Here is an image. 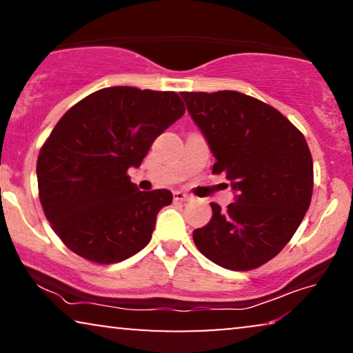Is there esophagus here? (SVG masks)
<instances>
[{
    "instance_id": "esophagus-1",
    "label": "esophagus",
    "mask_w": 353,
    "mask_h": 353,
    "mask_svg": "<svg viewBox=\"0 0 353 353\" xmlns=\"http://www.w3.org/2000/svg\"><path fill=\"white\" fill-rule=\"evenodd\" d=\"M173 197H175V201H190L191 199V197L183 191H175L173 192Z\"/></svg>"
}]
</instances>
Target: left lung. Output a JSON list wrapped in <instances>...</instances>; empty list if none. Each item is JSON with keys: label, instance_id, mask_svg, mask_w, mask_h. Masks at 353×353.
Returning a JSON list of instances; mask_svg holds the SVG:
<instances>
[{"label": "left lung", "instance_id": "8db88e82", "mask_svg": "<svg viewBox=\"0 0 353 353\" xmlns=\"http://www.w3.org/2000/svg\"><path fill=\"white\" fill-rule=\"evenodd\" d=\"M188 112L226 173L234 202L194 230L196 248L220 267L248 272L281 252L302 223L313 192V161L303 134L272 105L238 93H181Z\"/></svg>", "mask_w": 353, "mask_h": 353}]
</instances>
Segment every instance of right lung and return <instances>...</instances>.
Listing matches in <instances>:
<instances>
[{
    "label": "right lung",
    "mask_w": 353,
    "mask_h": 353,
    "mask_svg": "<svg viewBox=\"0 0 353 353\" xmlns=\"http://www.w3.org/2000/svg\"><path fill=\"white\" fill-rule=\"evenodd\" d=\"M185 114L173 91L110 86L62 115L38 154V194L62 243L94 263L132 257L152 238L168 190L139 191L127 175Z\"/></svg>",
    "instance_id": "obj_1"
}]
</instances>
